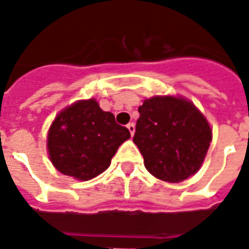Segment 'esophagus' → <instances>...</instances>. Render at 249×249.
<instances>
[{"instance_id": "1", "label": "esophagus", "mask_w": 249, "mask_h": 249, "mask_svg": "<svg viewBox=\"0 0 249 249\" xmlns=\"http://www.w3.org/2000/svg\"><path fill=\"white\" fill-rule=\"evenodd\" d=\"M126 128H128V131H129V133H131V135H133V133H135V124H133V123H129V124L126 125Z\"/></svg>"}]
</instances>
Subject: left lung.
Here are the masks:
<instances>
[{"instance_id":"left-lung-1","label":"left lung","mask_w":249,"mask_h":249,"mask_svg":"<svg viewBox=\"0 0 249 249\" xmlns=\"http://www.w3.org/2000/svg\"><path fill=\"white\" fill-rule=\"evenodd\" d=\"M139 114L133 143L146 169L171 183L194 175L212 141L210 124L198 108L187 99L154 96L143 102Z\"/></svg>"}]
</instances>
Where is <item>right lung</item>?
Returning <instances> with one entry per match:
<instances>
[{
    "label": "right lung",
    "instance_id": "right-lung-1",
    "mask_svg": "<svg viewBox=\"0 0 249 249\" xmlns=\"http://www.w3.org/2000/svg\"><path fill=\"white\" fill-rule=\"evenodd\" d=\"M129 131L95 99L78 100L56 116L48 132L49 159L63 175L89 180L106 171Z\"/></svg>",
    "mask_w": 249,
    "mask_h": 249
}]
</instances>
